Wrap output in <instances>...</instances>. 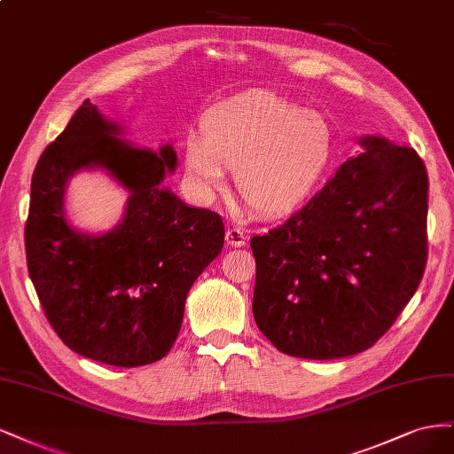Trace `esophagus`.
<instances>
[{"label":"esophagus","instance_id":"34e87169","mask_svg":"<svg viewBox=\"0 0 454 454\" xmlns=\"http://www.w3.org/2000/svg\"><path fill=\"white\" fill-rule=\"evenodd\" d=\"M226 243L230 247H243L247 243V236L239 228H228L226 230Z\"/></svg>","mask_w":454,"mask_h":454}]
</instances>
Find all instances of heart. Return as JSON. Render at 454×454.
Here are the masks:
<instances>
[{
  "instance_id": "obj_1",
  "label": "heart",
  "mask_w": 454,
  "mask_h": 454,
  "mask_svg": "<svg viewBox=\"0 0 454 454\" xmlns=\"http://www.w3.org/2000/svg\"><path fill=\"white\" fill-rule=\"evenodd\" d=\"M333 154V128L315 109L251 92L203 116V134L184 141V164L196 188L213 194L236 168L245 201L262 215H283L309 196Z\"/></svg>"
}]
</instances>
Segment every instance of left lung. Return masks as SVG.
Wrapping results in <instances>:
<instances>
[{"mask_svg":"<svg viewBox=\"0 0 454 454\" xmlns=\"http://www.w3.org/2000/svg\"><path fill=\"white\" fill-rule=\"evenodd\" d=\"M281 226L251 239L253 315L285 355L345 358L370 348L413 298L427 266L428 175L381 136Z\"/></svg>","mask_w":454,"mask_h":454,"instance_id":"obj_1","label":"left lung"}]
</instances>
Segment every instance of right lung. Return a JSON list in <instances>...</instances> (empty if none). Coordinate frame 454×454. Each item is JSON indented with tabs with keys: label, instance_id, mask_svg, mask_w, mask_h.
<instances>
[{
	"label": "right lung",
	"instance_id": "add662e5",
	"mask_svg": "<svg viewBox=\"0 0 454 454\" xmlns=\"http://www.w3.org/2000/svg\"><path fill=\"white\" fill-rule=\"evenodd\" d=\"M122 136L124 128L86 99L41 154L26 260L49 323L71 350L137 368L169 353L188 290L223 251L224 224L162 184L177 169L169 143L154 153ZM81 170H106L129 192L123 218L104 234L67 221L65 190Z\"/></svg>",
	"mask_w": 454,
	"mask_h": 454
}]
</instances>
